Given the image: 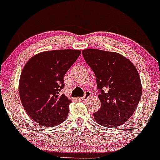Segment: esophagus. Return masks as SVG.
<instances>
[{"label":"esophagus","mask_w":160,"mask_h":160,"mask_svg":"<svg viewBox=\"0 0 160 160\" xmlns=\"http://www.w3.org/2000/svg\"><path fill=\"white\" fill-rule=\"evenodd\" d=\"M90 95H91V94H90V91H86V93H85L84 96L81 98V100L87 99V98H88L90 97Z\"/></svg>","instance_id":"obj_1"}]
</instances>
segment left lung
<instances>
[{
    "label": "left lung",
    "instance_id": "obj_1",
    "mask_svg": "<svg viewBox=\"0 0 160 160\" xmlns=\"http://www.w3.org/2000/svg\"><path fill=\"white\" fill-rule=\"evenodd\" d=\"M82 55L95 74L98 95L101 102L94 114L96 122L106 128H116L131 117L142 95L138 70L123 55L98 49H86Z\"/></svg>",
    "mask_w": 160,
    "mask_h": 160
}]
</instances>
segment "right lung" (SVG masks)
<instances>
[{"label":"right lung","instance_id":"right-lung-1","mask_svg":"<svg viewBox=\"0 0 160 160\" xmlns=\"http://www.w3.org/2000/svg\"><path fill=\"white\" fill-rule=\"evenodd\" d=\"M80 54L79 49H55L37 53L25 63L18 91L35 123L54 127L66 120L72 101L60 91L65 74Z\"/></svg>","mask_w":160,"mask_h":160}]
</instances>
